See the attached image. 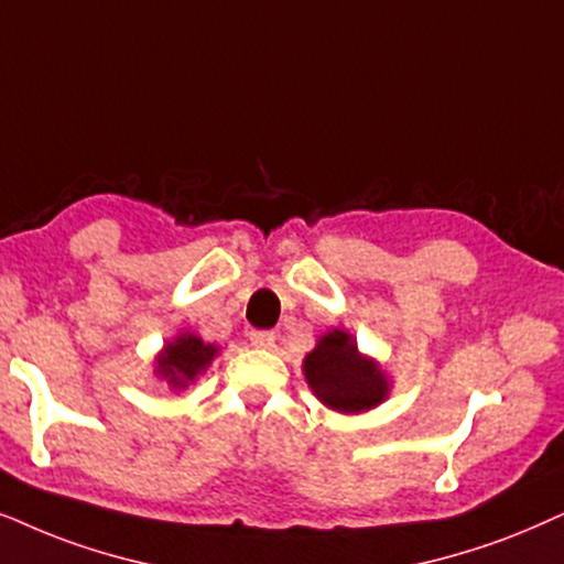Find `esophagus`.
I'll use <instances>...</instances> for the list:
<instances>
[{"label": "esophagus", "instance_id": "obj_1", "mask_svg": "<svg viewBox=\"0 0 564 564\" xmlns=\"http://www.w3.org/2000/svg\"><path fill=\"white\" fill-rule=\"evenodd\" d=\"M248 339H251V345H253V347H259V349H269V347H274L276 334H274V332H267V328H253V332L248 334Z\"/></svg>", "mask_w": 564, "mask_h": 564}]
</instances>
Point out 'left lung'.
<instances>
[{"label": "left lung", "mask_w": 564, "mask_h": 564, "mask_svg": "<svg viewBox=\"0 0 564 564\" xmlns=\"http://www.w3.org/2000/svg\"><path fill=\"white\" fill-rule=\"evenodd\" d=\"M305 378L316 397L336 412L355 414L380 404L389 391L376 362L357 352L352 336L334 328L305 357Z\"/></svg>", "instance_id": "8db88e82"}]
</instances>
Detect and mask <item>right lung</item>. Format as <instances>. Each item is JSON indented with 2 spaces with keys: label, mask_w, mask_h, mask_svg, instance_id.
<instances>
[{
  "label": "right lung",
  "mask_w": 564,
  "mask_h": 564,
  "mask_svg": "<svg viewBox=\"0 0 564 564\" xmlns=\"http://www.w3.org/2000/svg\"><path fill=\"white\" fill-rule=\"evenodd\" d=\"M217 349L204 345L199 336L184 334L165 347V352L158 357V372H163L167 383L175 389H184L188 380H194L196 372L207 368Z\"/></svg>",
  "instance_id": "right-lung-1"
}]
</instances>
